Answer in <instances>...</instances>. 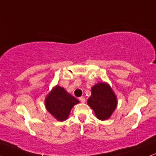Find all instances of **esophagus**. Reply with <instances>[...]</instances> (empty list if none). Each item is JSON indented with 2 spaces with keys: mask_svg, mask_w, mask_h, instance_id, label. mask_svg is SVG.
<instances>
[{
  "mask_svg": "<svg viewBox=\"0 0 156 156\" xmlns=\"http://www.w3.org/2000/svg\"><path fill=\"white\" fill-rule=\"evenodd\" d=\"M79 101L81 102V103H85L86 99H85V98H83V97H81V98H79Z\"/></svg>",
  "mask_w": 156,
  "mask_h": 156,
  "instance_id": "34e87169",
  "label": "esophagus"
}]
</instances>
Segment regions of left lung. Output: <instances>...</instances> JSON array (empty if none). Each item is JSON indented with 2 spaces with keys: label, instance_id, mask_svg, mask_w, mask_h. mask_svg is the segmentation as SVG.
<instances>
[{
  "label": "left lung",
  "instance_id": "8db88e82",
  "mask_svg": "<svg viewBox=\"0 0 156 156\" xmlns=\"http://www.w3.org/2000/svg\"><path fill=\"white\" fill-rule=\"evenodd\" d=\"M87 104L93 109L101 120L108 119L117 108V99L110 86L105 82L95 84L92 88V95Z\"/></svg>",
  "mask_w": 156,
  "mask_h": 156
}]
</instances>
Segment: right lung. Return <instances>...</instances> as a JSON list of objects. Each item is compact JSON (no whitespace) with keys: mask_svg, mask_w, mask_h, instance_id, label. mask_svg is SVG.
I'll return each instance as SVG.
<instances>
[{"mask_svg":"<svg viewBox=\"0 0 156 156\" xmlns=\"http://www.w3.org/2000/svg\"><path fill=\"white\" fill-rule=\"evenodd\" d=\"M44 103L48 112L57 120L62 122L67 119L71 109L79 101L63 87L56 85L46 97Z\"/></svg>","mask_w":156,"mask_h":156,"instance_id":"add662e5","label":"right lung"}]
</instances>
